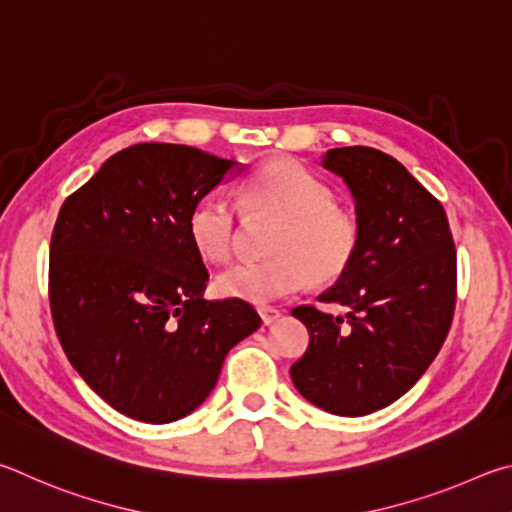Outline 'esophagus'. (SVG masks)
I'll use <instances>...</instances> for the list:
<instances>
[{
  "instance_id": "1",
  "label": "esophagus",
  "mask_w": 512,
  "mask_h": 512,
  "mask_svg": "<svg viewBox=\"0 0 512 512\" xmlns=\"http://www.w3.org/2000/svg\"><path fill=\"white\" fill-rule=\"evenodd\" d=\"M258 315H261V319H263V324H265V326H272L274 321H279V319L283 317V312H281L279 308H270V306H267V308H261V310H258Z\"/></svg>"
}]
</instances>
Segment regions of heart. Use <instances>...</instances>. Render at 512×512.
I'll use <instances>...</instances> for the list:
<instances>
[{"instance_id": "1", "label": "heart", "mask_w": 512, "mask_h": 512, "mask_svg": "<svg viewBox=\"0 0 512 512\" xmlns=\"http://www.w3.org/2000/svg\"><path fill=\"white\" fill-rule=\"evenodd\" d=\"M240 209L279 224L267 247L272 258L236 263L215 279L222 299L265 306L310 281L330 283L348 270L360 245L357 220L339 209L328 184L294 159L256 168L240 186ZM188 236L206 261H227L236 247L238 209L222 195L206 197L191 211Z\"/></svg>"}]
</instances>
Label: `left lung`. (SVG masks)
<instances>
[{"mask_svg": "<svg viewBox=\"0 0 512 512\" xmlns=\"http://www.w3.org/2000/svg\"><path fill=\"white\" fill-rule=\"evenodd\" d=\"M321 166L344 179L355 200L360 245L353 263L315 306L292 315L310 333L292 364L297 391L335 416H366L414 387L441 351L456 301V249L443 204L375 148H333Z\"/></svg>", "mask_w": 512, "mask_h": 512, "instance_id": "8db88e82", "label": "left lung"}]
</instances>
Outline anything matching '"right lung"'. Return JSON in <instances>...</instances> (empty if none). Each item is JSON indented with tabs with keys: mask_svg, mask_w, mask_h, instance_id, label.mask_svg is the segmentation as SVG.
I'll use <instances>...</instances> for the list:
<instances>
[{
	"mask_svg": "<svg viewBox=\"0 0 512 512\" xmlns=\"http://www.w3.org/2000/svg\"><path fill=\"white\" fill-rule=\"evenodd\" d=\"M231 159L179 143L116 152L69 195L51 236L49 301L65 355L107 405L164 425L209 398L233 346L261 328L247 301L204 299L188 218Z\"/></svg>",
	"mask_w": 512,
	"mask_h": 512,
	"instance_id": "obj_1",
	"label": "right lung"
}]
</instances>
